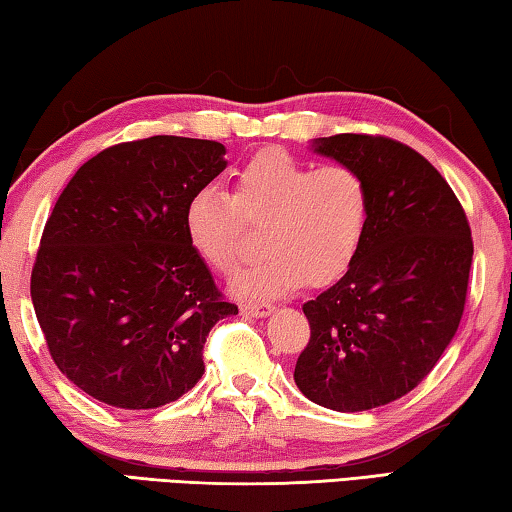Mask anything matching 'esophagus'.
Returning a JSON list of instances; mask_svg holds the SVG:
<instances>
[{
	"mask_svg": "<svg viewBox=\"0 0 512 512\" xmlns=\"http://www.w3.org/2000/svg\"><path fill=\"white\" fill-rule=\"evenodd\" d=\"M239 311L246 318H266L273 311V307L271 305H259V302H246V305L239 307Z\"/></svg>",
	"mask_w": 512,
	"mask_h": 512,
	"instance_id": "esophagus-1",
	"label": "esophagus"
}]
</instances>
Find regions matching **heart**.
<instances>
[{"instance_id":"obj_1","label":"heart","mask_w":512,"mask_h":512,"mask_svg":"<svg viewBox=\"0 0 512 512\" xmlns=\"http://www.w3.org/2000/svg\"><path fill=\"white\" fill-rule=\"evenodd\" d=\"M194 253L221 275L237 271L246 228H262L264 259L232 282L241 298L273 300L302 284L325 287L348 271L370 223V192L343 164L314 169L284 151L255 155L232 178V192L203 187L185 205Z\"/></svg>"}]
</instances>
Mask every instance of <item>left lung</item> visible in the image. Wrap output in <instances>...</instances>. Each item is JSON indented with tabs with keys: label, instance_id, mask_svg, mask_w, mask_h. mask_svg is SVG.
I'll use <instances>...</instances> for the list:
<instances>
[{
	"label": "left lung",
	"instance_id": "1",
	"mask_svg": "<svg viewBox=\"0 0 512 512\" xmlns=\"http://www.w3.org/2000/svg\"><path fill=\"white\" fill-rule=\"evenodd\" d=\"M311 151L361 173L370 223L341 280L302 305L311 336L293 379L325 409H377L413 391L452 343L472 232L447 180L409 146L343 133Z\"/></svg>",
	"mask_w": 512,
	"mask_h": 512
}]
</instances>
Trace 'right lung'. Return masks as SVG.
I'll list each match as a JSON object with an SVG mask.
<instances>
[{"instance_id": "right-lung-1", "label": "right lung", "mask_w": 512, "mask_h": 512, "mask_svg": "<svg viewBox=\"0 0 512 512\" xmlns=\"http://www.w3.org/2000/svg\"><path fill=\"white\" fill-rule=\"evenodd\" d=\"M225 164L219 142L155 135L97 153L56 201L31 300L51 359L94 400L158 409L203 377L207 334L237 307L183 219Z\"/></svg>"}]
</instances>
